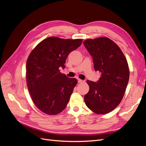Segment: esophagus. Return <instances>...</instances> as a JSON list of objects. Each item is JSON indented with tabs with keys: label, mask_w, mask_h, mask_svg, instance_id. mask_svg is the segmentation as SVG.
Listing matches in <instances>:
<instances>
[{
	"label": "esophagus",
	"mask_w": 146,
	"mask_h": 146,
	"mask_svg": "<svg viewBox=\"0 0 146 146\" xmlns=\"http://www.w3.org/2000/svg\"><path fill=\"white\" fill-rule=\"evenodd\" d=\"M83 82H84V81L83 80H81V79H78V83H83Z\"/></svg>",
	"instance_id": "esophagus-1"
}]
</instances>
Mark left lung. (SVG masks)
I'll return each mask as SVG.
<instances>
[{
	"instance_id": "1",
	"label": "left lung",
	"mask_w": 146,
	"mask_h": 146,
	"mask_svg": "<svg viewBox=\"0 0 146 146\" xmlns=\"http://www.w3.org/2000/svg\"><path fill=\"white\" fill-rule=\"evenodd\" d=\"M83 44L93 59L97 82L87 80L89 92L84 97L87 107L98 114L110 113L121 102L129 80L125 56L116 44L107 37L87 39Z\"/></svg>"
}]
</instances>
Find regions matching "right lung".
Listing matches in <instances>:
<instances>
[{
	"label": "right lung",
	"instance_id": "obj_1",
	"mask_svg": "<svg viewBox=\"0 0 146 146\" xmlns=\"http://www.w3.org/2000/svg\"><path fill=\"white\" fill-rule=\"evenodd\" d=\"M82 39L48 37L34 48L26 64V79L36 107L48 115L61 113L67 106L74 87L75 78L61 73L70 52L82 44Z\"/></svg>",
	"mask_w": 146,
	"mask_h": 146
}]
</instances>
